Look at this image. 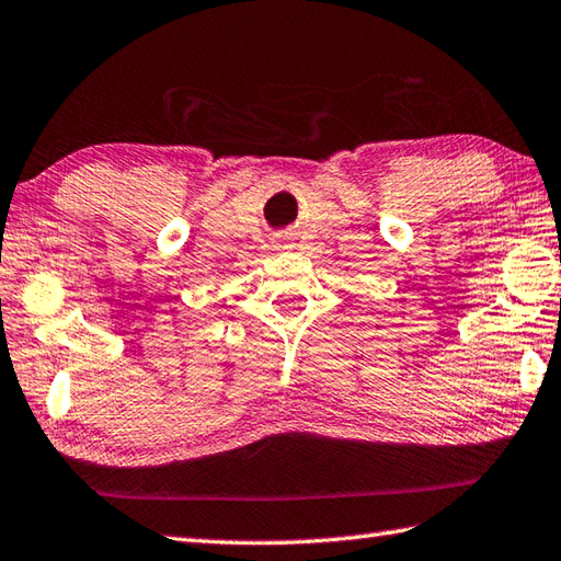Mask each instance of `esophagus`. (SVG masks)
<instances>
[{
	"label": "esophagus",
	"instance_id": "esophagus-1",
	"mask_svg": "<svg viewBox=\"0 0 561 561\" xmlns=\"http://www.w3.org/2000/svg\"><path fill=\"white\" fill-rule=\"evenodd\" d=\"M272 243H274V250H289L291 248V243H289L287 238H274Z\"/></svg>",
	"mask_w": 561,
	"mask_h": 561
}]
</instances>
